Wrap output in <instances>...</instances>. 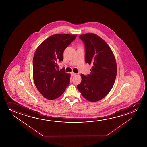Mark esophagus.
<instances>
[{"mask_svg":"<svg viewBox=\"0 0 147 147\" xmlns=\"http://www.w3.org/2000/svg\"><path fill=\"white\" fill-rule=\"evenodd\" d=\"M71 76H75V75H76V74L74 72H72L71 73Z\"/></svg>","mask_w":147,"mask_h":147,"instance_id":"34e87169","label":"esophagus"}]
</instances>
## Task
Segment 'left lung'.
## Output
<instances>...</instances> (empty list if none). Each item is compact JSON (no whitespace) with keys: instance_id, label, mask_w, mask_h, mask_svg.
Wrapping results in <instances>:
<instances>
[{"instance_id":"left-lung-1","label":"left lung","mask_w":147,"mask_h":147,"mask_svg":"<svg viewBox=\"0 0 147 147\" xmlns=\"http://www.w3.org/2000/svg\"><path fill=\"white\" fill-rule=\"evenodd\" d=\"M85 46V62L92 67L89 74H81L77 87L83 97L92 102L103 98L113 88L117 74L113 51L100 36L93 33L81 34Z\"/></svg>"}]
</instances>
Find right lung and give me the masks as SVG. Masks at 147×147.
Instances as JSON below:
<instances>
[{"mask_svg":"<svg viewBox=\"0 0 147 147\" xmlns=\"http://www.w3.org/2000/svg\"><path fill=\"white\" fill-rule=\"evenodd\" d=\"M76 34H56L40 44L33 58V79L36 88L45 98L54 100L60 96L70 84V74L64 68L59 70L65 49Z\"/></svg>","mask_w":147,"mask_h":147,"instance_id":"1","label":"right lung"}]
</instances>
